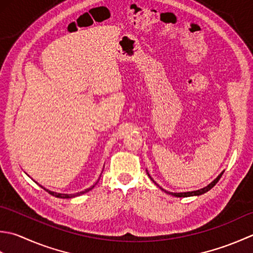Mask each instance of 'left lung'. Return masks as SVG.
Returning a JSON list of instances; mask_svg holds the SVG:
<instances>
[{
  "label": "left lung",
  "mask_w": 253,
  "mask_h": 253,
  "mask_svg": "<svg viewBox=\"0 0 253 253\" xmlns=\"http://www.w3.org/2000/svg\"><path fill=\"white\" fill-rule=\"evenodd\" d=\"M224 172H221L219 176L216 178L213 182H211L208 187H205V188H203V189H200V190H198V191H192V192H182V193H172V192H167V193H169V194H171V195H173V197H178V198H185V197H193V195H201V194H203V193H205V192H208L209 190H211L212 189L214 185L218 182V180L220 179V177H221V174H223Z\"/></svg>",
  "instance_id": "obj_1"
}]
</instances>
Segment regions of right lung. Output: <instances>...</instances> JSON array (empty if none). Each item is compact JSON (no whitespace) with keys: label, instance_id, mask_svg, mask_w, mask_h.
I'll return each mask as SVG.
<instances>
[{"label":"right lung","instance_id":"obj_1","mask_svg":"<svg viewBox=\"0 0 253 253\" xmlns=\"http://www.w3.org/2000/svg\"><path fill=\"white\" fill-rule=\"evenodd\" d=\"M41 188H43V187H41ZM92 188H94V185H92L91 188H89V189H86L85 191H82V192H79V193H75V194H63V193H56V192H52V191H50V190H47V189H44L45 191H47L48 193H50L51 195H53V197H56V198H62V199H69V198H74V197H76V195H81V194H83V193H85V192H88L89 190H91Z\"/></svg>","mask_w":253,"mask_h":253}]
</instances>
